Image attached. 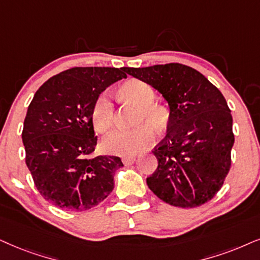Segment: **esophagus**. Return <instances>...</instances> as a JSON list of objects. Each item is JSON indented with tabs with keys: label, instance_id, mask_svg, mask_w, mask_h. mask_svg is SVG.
<instances>
[{
	"label": "esophagus",
	"instance_id": "1",
	"mask_svg": "<svg viewBox=\"0 0 260 260\" xmlns=\"http://www.w3.org/2000/svg\"><path fill=\"white\" fill-rule=\"evenodd\" d=\"M122 162L124 166H131V164H133L136 162V157L134 156H129V157H123L122 158Z\"/></svg>",
	"mask_w": 260,
	"mask_h": 260
}]
</instances>
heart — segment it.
<instances>
[{
  "instance_id": "1",
  "label": "heart",
  "mask_w": 260,
  "mask_h": 260,
  "mask_svg": "<svg viewBox=\"0 0 260 260\" xmlns=\"http://www.w3.org/2000/svg\"><path fill=\"white\" fill-rule=\"evenodd\" d=\"M122 92L128 100L140 107L138 115V123L140 124L133 129H113L103 138L102 147L111 154L132 156L152 145L156 139V132L148 122L157 128H163L167 122V114L162 108L154 106L156 94L153 88L144 81H128ZM92 120L98 132H106L113 124L114 104L109 91H104L94 101Z\"/></svg>"
}]
</instances>
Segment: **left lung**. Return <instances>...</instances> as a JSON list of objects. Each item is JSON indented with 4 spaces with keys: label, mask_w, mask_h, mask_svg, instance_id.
I'll return each instance as SVG.
<instances>
[{
    "label": "left lung",
    "mask_w": 260,
    "mask_h": 260,
    "mask_svg": "<svg viewBox=\"0 0 260 260\" xmlns=\"http://www.w3.org/2000/svg\"><path fill=\"white\" fill-rule=\"evenodd\" d=\"M123 71L158 91L169 106L167 136L152 151L158 167L146 179L149 188L177 208L211 200L228 175L234 145L233 117L221 91L181 63Z\"/></svg>",
    "instance_id": "obj_1"
}]
</instances>
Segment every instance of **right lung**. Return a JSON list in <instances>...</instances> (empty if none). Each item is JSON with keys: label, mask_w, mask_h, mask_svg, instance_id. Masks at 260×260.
Returning a JSON list of instances; mask_svg holds the SVG:
<instances>
[{"label": "right lung", "mask_w": 260, "mask_h": 260, "mask_svg": "<svg viewBox=\"0 0 260 260\" xmlns=\"http://www.w3.org/2000/svg\"><path fill=\"white\" fill-rule=\"evenodd\" d=\"M123 68L74 67L45 81L29 103L22 129L26 166L43 198L54 206L84 211L114 189L120 157H91L96 149L92 108Z\"/></svg>", "instance_id": "add662e5"}]
</instances>
